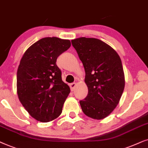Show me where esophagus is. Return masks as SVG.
<instances>
[{
  "label": "esophagus",
  "instance_id": "34e87169",
  "mask_svg": "<svg viewBox=\"0 0 148 148\" xmlns=\"http://www.w3.org/2000/svg\"><path fill=\"white\" fill-rule=\"evenodd\" d=\"M70 88H71V90L73 91V90H74V88H75L76 86V82H73V83H71L70 84Z\"/></svg>",
  "mask_w": 148,
  "mask_h": 148
}]
</instances>
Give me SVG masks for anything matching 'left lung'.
Listing matches in <instances>:
<instances>
[{"label": "left lung", "mask_w": 148, "mask_h": 148, "mask_svg": "<svg viewBox=\"0 0 148 148\" xmlns=\"http://www.w3.org/2000/svg\"><path fill=\"white\" fill-rule=\"evenodd\" d=\"M85 70L88 95L80 101L82 112L96 120L113 112L125 88L123 65L116 51L101 40L80 38L72 40Z\"/></svg>", "instance_id": "left-lung-1"}]
</instances>
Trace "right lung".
I'll return each instance as SVG.
<instances>
[{
	"mask_svg": "<svg viewBox=\"0 0 148 148\" xmlns=\"http://www.w3.org/2000/svg\"><path fill=\"white\" fill-rule=\"evenodd\" d=\"M71 46L69 40L46 37L31 45L24 53L17 72V92L29 115L47 123L62 114L70 92L63 82L57 59Z\"/></svg>",
	"mask_w": 148,
	"mask_h": 148,
	"instance_id": "1",
	"label": "right lung"
}]
</instances>
